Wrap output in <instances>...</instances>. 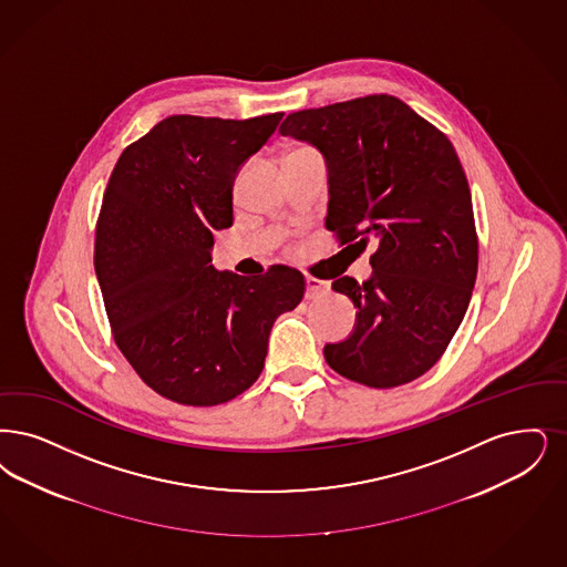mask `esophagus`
<instances>
[{"mask_svg":"<svg viewBox=\"0 0 567 567\" xmlns=\"http://www.w3.org/2000/svg\"><path fill=\"white\" fill-rule=\"evenodd\" d=\"M329 291V282L327 280H318L315 276L306 278V297L315 299L318 295L327 293Z\"/></svg>","mask_w":567,"mask_h":567,"instance_id":"34e87169","label":"esophagus"}]
</instances>
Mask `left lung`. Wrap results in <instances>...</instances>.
Here are the masks:
<instances>
[{"mask_svg": "<svg viewBox=\"0 0 567 567\" xmlns=\"http://www.w3.org/2000/svg\"><path fill=\"white\" fill-rule=\"evenodd\" d=\"M278 133L324 159L327 227L343 243H378L367 280L331 285L359 312L346 340L324 346L327 363L371 388L424 375L466 315L478 261L471 187L450 138L390 94L295 112Z\"/></svg>", "mask_w": 567, "mask_h": 567, "instance_id": "obj_1", "label": "left lung"}]
</instances>
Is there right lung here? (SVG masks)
Returning <instances> with one entry per match:
<instances>
[{
  "mask_svg": "<svg viewBox=\"0 0 567 567\" xmlns=\"http://www.w3.org/2000/svg\"><path fill=\"white\" fill-rule=\"evenodd\" d=\"M282 115H168L122 152L107 183L94 270L115 343L175 403L221 405L255 384L274 320L306 291L287 266L245 278L210 264L234 182Z\"/></svg>",
  "mask_w": 567,
  "mask_h": 567,
  "instance_id": "add662e5",
  "label": "right lung"
}]
</instances>
